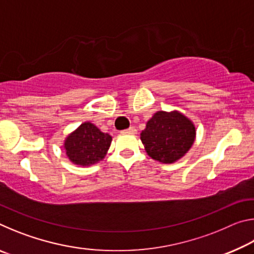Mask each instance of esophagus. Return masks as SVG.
I'll list each match as a JSON object with an SVG mask.
<instances>
[{
  "label": "esophagus",
  "mask_w": 254,
  "mask_h": 254,
  "mask_svg": "<svg viewBox=\"0 0 254 254\" xmlns=\"http://www.w3.org/2000/svg\"><path fill=\"white\" fill-rule=\"evenodd\" d=\"M124 132L130 133V134H136V128L134 127H128L127 130H126Z\"/></svg>",
  "instance_id": "1"
}]
</instances>
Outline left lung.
<instances>
[{
    "mask_svg": "<svg viewBox=\"0 0 254 254\" xmlns=\"http://www.w3.org/2000/svg\"><path fill=\"white\" fill-rule=\"evenodd\" d=\"M140 139L148 156L161 163H174L186 154L196 139V127L179 111H158L147 122Z\"/></svg>",
    "mask_w": 254,
    "mask_h": 254,
    "instance_id": "left-lung-1",
    "label": "left lung"
}]
</instances>
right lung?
<instances>
[{"instance_id": "add662e5", "label": "right lung", "mask_w": 254, "mask_h": 254, "mask_svg": "<svg viewBox=\"0 0 254 254\" xmlns=\"http://www.w3.org/2000/svg\"><path fill=\"white\" fill-rule=\"evenodd\" d=\"M112 136L91 122H84L67 135L64 149L74 165L88 167L102 161L109 151Z\"/></svg>"}]
</instances>
